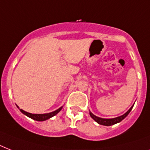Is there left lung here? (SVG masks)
Listing matches in <instances>:
<instances>
[{
    "mask_svg": "<svg viewBox=\"0 0 150 150\" xmlns=\"http://www.w3.org/2000/svg\"><path fill=\"white\" fill-rule=\"evenodd\" d=\"M133 106H134V105H133ZM133 106L131 107L130 109L128 110L125 114H124L123 115H121V116L114 117V118H102V117H99L94 115V114L90 111H89V114H90V116H91L92 118L96 122H97L99 125H102L105 126H110L113 125H115V124L117 123H119V122H121L123 119L125 118L128 115V114L131 112V110L132 109Z\"/></svg>",
    "mask_w": 150,
    "mask_h": 150,
    "instance_id": "8db88e82",
    "label": "left lung"
}]
</instances>
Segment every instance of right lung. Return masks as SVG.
Segmentation results:
<instances>
[{
	"instance_id": "right-lung-1",
	"label": "right lung",
	"mask_w": 150,
	"mask_h": 150,
	"mask_svg": "<svg viewBox=\"0 0 150 150\" xmlns=\"http://www.w3.org/2000/svg\"><path fill=\"white\" fill-rule=\"evenodd\" d=\"M17 107L19 109V107H18V106ZM62 107H61L60 108L56 110H54V111L53 112H50V113H47V114H31V113H29V112L25 111V110H23L22 109H19V110L22 112L23 114L26 115L27 117H29L30 118L33 119L35 121H46V120H47V119H50V117L55 116L57 114H58L59 112L61 111V110L62 109Z\"/></svg>"
}]
</instances>
